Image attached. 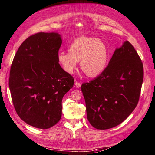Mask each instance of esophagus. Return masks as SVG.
<instances>
[{
	"label": "esophagus",
	"mask_w": 155,
	"mask_h": 155,
	"mask_svg": "<svg viewBox=\"0 0 155 155\" xmlns=\"http://www.w3.org/2000/svg\"><path fill=\"white\" fill-rule=\"evenodd\" d=\"M81 84L80 82H79V81L77 80H75V84H74L75 87H81Z\"/></svg>",
	"instance_id": "34e87169"
}]
</instances>
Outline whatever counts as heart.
I'll list each match as a JSON object with an SVG mask.
<instances>
[{
    "instance_id": "obj_1",
    "label": "heart",
    "mask_w": 155,
    "mask_h": 155,
    "mask_svg": "<svg viewBox=\"0 0 155 155\" xmlns=\"http://www.w3.org/2000/svg\"><path fill=\"white\" fill-rule=\"evenodd\" d=\"M109 51L105 43L94 37L81 36L69 46L68 52L61 51L57 61L64 71L71 74L80 61V68L87 76L97 77L106 69Z\"/></svg>"
}]
</instances>
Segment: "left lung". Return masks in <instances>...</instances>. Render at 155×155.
Returning <instances> with one entry per match:
<instances>
[{"instance_id":"left-lung-1","label":"left lung","mask_w":155,"mask_h":155,"mask_svg":"<svg viewBox=\"0 0 155 155\" xmlns=\"http://www.w3.org/2000/svg\"><path fill=\"white\" fill-rule=\"evenodd\" d=\"M144 78L143 64L132 44L125 41L114 52L102 74L81 89L87 120L98 130L117 126L138 104Z\"/></svg>"}]
</instances>
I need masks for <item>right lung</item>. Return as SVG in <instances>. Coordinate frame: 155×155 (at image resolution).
<instances>
[{"label":"right lung","instance_id":"1","mask_svg":"<svg viewBox=\"0 0 155 155\" xmlns=\"http://www.w3.org/2000/svg\"><path fill=\"white\" fill-rule=\"evenodd\" d=\"M57 33L38 32L21 44L11 64L8 86L15 111L26 124L48 129L59 121L62 99L74 79L57 61Z\"/></svg>","mask_w":155,"mask_h":155}]
</instances>
